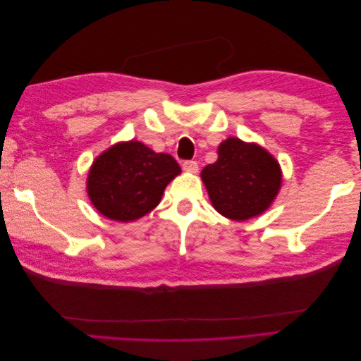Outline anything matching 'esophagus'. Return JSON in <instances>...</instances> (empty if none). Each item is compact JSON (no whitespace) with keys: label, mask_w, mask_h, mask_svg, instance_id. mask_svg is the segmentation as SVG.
<instances>
[{"label":"esophagus","mask_w":361,"mask_h":361,"mask_svg":"<svg viewBox=\"0 0 361 361\" xmlns=\"http://www.w3.org/2000/svg\"><path fill=\"white\" fill-rule=\"evenodd\" d=\"M182 169H183L185 171L195 173V171L199 170V164H197V161H192V159H190V161H183V164H182Z\"/></svg>","instance_id":"1"}]
</instances>
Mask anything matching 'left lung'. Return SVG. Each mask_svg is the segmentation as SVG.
Returning a JSON list of instances; mask_svg holds the SVG:
<instances>
[{
	"instance_id": "obj_1",
	"label": "left lung",
	"mask_w": 361,
	"mask_h": 361,
	"mask_svg": "<svg viewBox=\"0 0 361 361\" xmlns=\"http://www.w3.org/2000/svg\"><path fill=\"white\" fill-rule=\"evenodd\" d=\"M202 179L215 209L243 221L264 212L276 199L281 171L267 150L232 137L218 147V159L203 169Z\"/></svg>"
}]
</instances>
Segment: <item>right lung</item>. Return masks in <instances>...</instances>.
Returning <instances> with one entry per match:
<instances>
[{
	"instance_id": "add662e5",
	"label": "right lung",
	"mask_w": 361,
	"mask_h": 361,
	"mask_svg": "<svg viewBox=\"0 0 361 361\" xmlns=\"http://www.w3.org/2000/svg\"><path fill=\"white\" fill-rule=\"evenodd\" d=\"M179 173L171 155L155 154L140 141H129L108 149L93 162L87 191L102 215L134 221L158 206L169 182Z\"/></svg>"
}]
</instances>
